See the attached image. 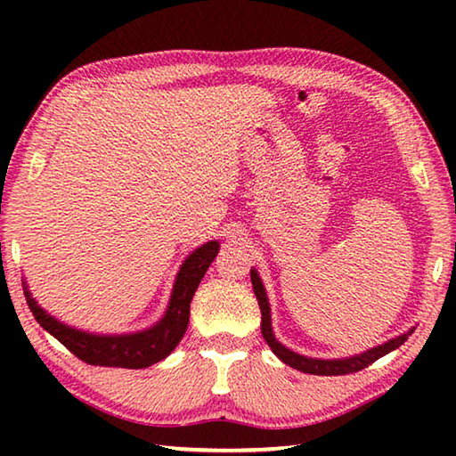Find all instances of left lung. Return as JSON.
Returning a JSON list of instances; mask_svg holds the SVG:
<instances>
[{"label": "left lung", "instance_id": "8db88e82", "mask_svg": "<svg viewBox=\"0 0 456 456\" xmlns=\"http://www.w3.org/2000/svg\"><path fill=\"white\" fill-rule=\"evenodd\" d=\"M251 283H253V291H256L257 302H259V310H261V334H264L265 342L269 344V348L275 352V356L280 358L285 364L299 370L304 374H315V376H342V374H352V372H360L366 366L372 364L378 358L386 356V354L396 350L398 346H403L408 336L412 334V330L408 334L398 336L390 342H386L378 348L368 350L364 354H358V356L346 358V360H314V358H305L299 356V354L291 352L277 342L273 331H272V315H269V304H267V296L264 289V283L259 281V275L256 272H251Z\"/></svg>", "mask_w": 456, "mask_h": 456}]
</instances>
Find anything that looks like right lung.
<instances>
[{
    "label": "right lung",
    "instance_id": "right-lung-1",
    "mask_svg": "<svg viewBox=\"0 0 456 456\" xmlns=\"http://www.w3.org/2000/svg\"><path fill=\"white\" fill-rule=\"evenodd\" d=\"M219 253V243L209 241L197 251H192L184 261L179 275H176L175 289L171 304L165 318L160 320L157 326L138 331V334L130 336H92L86 331L68 328L52 315L45 314L40 305H37L29 291L26 293L28 307L32 310L34 318L44 330L64 344L76 358L92 366H112V368H146L152 366L167 358L176 344L181 342L189 326V310L191 299L195 296L200 280L205 277V272L213 264V259Z\"/></svg>",
    "mask_w": 456,
    "mask_h": 456
}]
</instances>
